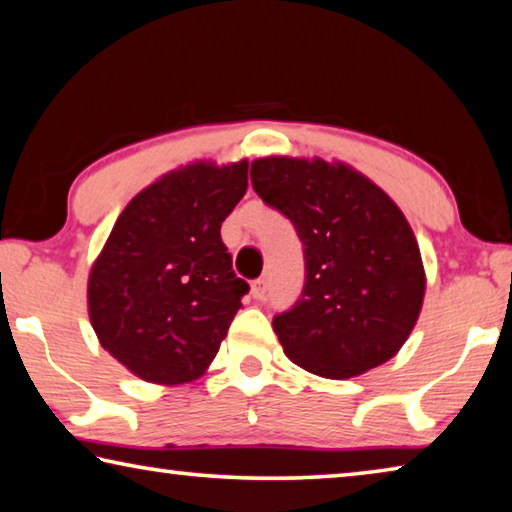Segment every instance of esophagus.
<instances>
[{"label": "esophagus", "mask_w": 512, "mask_h": 512, "mask_svg": "<svg viewBox=\"0 0 512 512\" xmlns=\"http://www.w3.org/2000/svg\"><path fill=\"white\" fill-rule=\"evenodd\" d=\"M266 291H268V284H266L264 277H262V280H255L253 287H250V293H253L255 300H264Z\"/></svg>", "instance_id": "34e87169"}]
</instances>
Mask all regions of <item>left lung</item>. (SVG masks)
I'll return each mask as SVG.
<instances>
[{
    "label": "left lung",
    "mask_w": 512,
    "mask_h": 512,
    "mask_svg": "<svg viewBox=\"0 0 512 512\" xmlns=\"http://www.w3.org/2000/svg\"><path fill=\"white\" fill-rule=\"evenodd\" d=\"M250 180L305 246V287L273 318L284 354L327 379L393 359L427 287L418 241L393 198L348 164L320 158H259Z\"/></svg>",
    "instance_id": "8db88e82"
}]
</instances>
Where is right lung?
I'll return each instance as SVG.
<instances>
[{
	"mask_svg": "<svg viewBox=\"0 0 512 512\" xmlns=\"http://www.w3.org/2000/svg\"><path fill=\"white\" fill-rule=\"evenodd\" d=\"M248 189V160L192 162L124 207L88 277L103 350L151 384L210 368L248 284L232 271L221 223Z\"/></svg>",
	"mask_w": 512,
	"mask_h": 512,
	"instance_id": "obj_1",
	"label": "right lung"
}]
</instances>
